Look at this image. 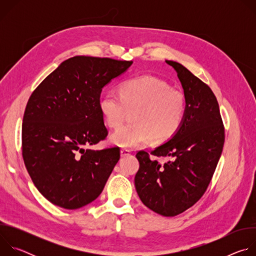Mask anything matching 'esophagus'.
<instances>
[{
	"mask_svg": "<svg viewBox=\"0 0 256 256\" xmlns=\"http://www.w3.org/2000/svg\"><path fill=\"white\" fill-rule=\"evenodd\" d=\"M130 151L128 150V149H122L120 150V156L122 157H126V156H130Z\"/></svg>",
	"mask_w": 256,
	"mask_h": 256,
	"instance_id": "obj_1",
	"label": "esophagus"
}]
</instances>
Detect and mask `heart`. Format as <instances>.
I'll use <instances>...</instances> for the list:
<instances>
[{
    "label": "heart",
    "instance_id": "obj_1",
    "mask_svg": "<svg viewBox=\"0 0 256 256\" xmlns=\"http://www.w3.org/2000/svg\"><path fill=\"white\" fill-rule=\"evenodd\" d=\"M99 110L112 128H120L128 110L136 109L132 126H126L110 136V142L124 148H134L170 140L180 128L186 114V97L170 88L163 80L140 76L124 81L120 91L104 93L98 103Z\"/></svg>",
    "mask_w": 256,
    "mask_h": 256
}]
</instances>
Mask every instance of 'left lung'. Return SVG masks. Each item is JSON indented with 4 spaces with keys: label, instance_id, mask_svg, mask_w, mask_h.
I'll return each mask as SVG.
<instances>
[{
    "label": "left lung",
    "instance_id": "left-lung-1",
    "mask_svg": "<svg viewBox=\"0 0 256 256\" xmlns=\"http://www.w3.org/2000/svg\"><path fill=\"white\" fill-rule=\"evenodd\" d=\"M177 72L186 97V114L179 130L151 154L166 157L161 164L144 151L136 153L140 168L134 186L142 202L164 216L192 206L204 194L225 142L220 108L210 88L181 64L165 60Z\"/></svg>",
    "mask_w": 256,
    "mask_h": 256
}]
</instances>
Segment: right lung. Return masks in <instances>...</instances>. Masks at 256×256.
Instances as JSON below:
<instances>
[{
    "mask_svg": "<svg viewBox=\"0 0 256 256\" xmlns=\"http://www.w3.org/2000/svg\"><path fill=\"white\" fill-rule=\"evenodd\" d=\"M132 64L70 58L30 96L22 124V155L34 186L52 204L76 210L102 192L120 152L118 147L88 148L107 136L100 94Z\"/></svg>",
    "mask_w": 256,
    "mask_h": 256,
    "instance_id": "1",
    "label": "right lung"
}]
</instances>
